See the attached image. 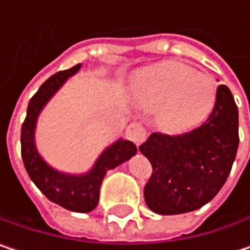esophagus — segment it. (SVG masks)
Segmentation results:
<instances>
[{
    "mask_svg": "<svg viewBox=\"0 0 250 250\" xmlns=\"http://www.w3.org/2000/svg\"><path fill=\"white\" fill-rule=\"evenodd\" d=\"M125 137L131 140L136 146H140L146 140V130L140 123H131L125 130Z\"/></svg>",
    "mask_w": 250,
    "mask_h": 250,
    "instance_id": "1",
    "label": "esophagus"
}]
</instances>
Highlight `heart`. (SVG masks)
<instances>
[{
	"label": "heart",
	"mask_w": 250,
	"mask_h": 250,
	"mask_svg": "<svg viewBox=\"0 0 250 250\" xmlns=\"http://www.w3.org/2000/svg\"><path fill=\"white\" fill-rule=\"evenodd\" d=\"M133 92L149 107H159V122L181 133L201 125L216 104V85L208 75L182 62L147 68L133 82Z\"/></svg>",
	"instance_id": "heart-1"
}]
</instances>
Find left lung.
Listing matches in <instances>:
<instances>
[{
	"label": "left lung",
	"mask_w": 250,
	"mask_h": 250,
	"mask_svg": "<svg viewBox=\"0 0 250 250\" xmlns=\"http://www.w3.org/2000/svg\"><path fill=\"white\" fill-rule=\"evenodd\" d=\"M239 146V111L230 89L217 86L206 123L178 136L152 133L139 147L152 164L145 201L158 214L194 211L225 185Z\"/></svg>",
	"instance_id": "8db88e82"
}]
</instances>
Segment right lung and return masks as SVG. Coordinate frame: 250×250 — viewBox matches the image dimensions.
Here are the masks:
<instances>
[{
	"instance_id": "obj_1",
	"label": "right lung",
	"mask_w": 250,
	"mask_h": 250,
	"mask_svg": "<svg viewBox=\"0 0 250 250\" xmlns=\"http://www.w3.org/2000/svg\"><path fill=\"white\" fill-rule=\"evenodd\" d=\"M79 68L81 65H75L71 69L56 72L44 81L31 97L21 127V156L30 179L52 203L71 211L89 213L98 204L100 187L107 171L128 161L133 155H136L137 147L130 140L120 139L100 155L89 172L82 175L59 172L47 165L39 155L34 145L37 117L55 92L69 79V76L75 75Z\"/></svg>"
}]
</instances>
